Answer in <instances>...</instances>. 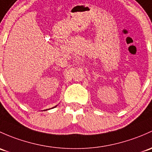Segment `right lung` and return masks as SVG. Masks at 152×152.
I'll list each match as a JSON object with an SVG mask.
<instances>
[{
	"mask_svg": "<svg viewBox=\"0 0 152 152\" xmlns=\"http://www.w3.org/2000/svg\"><path fill=\"white\" fill-rule=\"evenodd\" d=\"M56 106H57V105H56ZM56 106H55V107H56ZM55 107H53V108H55Z\"/></svg>",
	"mask_w": 152,
	"mask_h": 152,
	"instance_id": "right-lung-1",
	"label": "right lung"
}]
</instances>
